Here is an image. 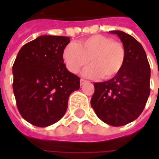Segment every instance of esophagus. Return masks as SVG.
<instances>
[{"mask_svg": "<svg viewBox=\"0 0 159 159\" xmlns=\"http://www.w3.org/2000/svg\"><path fill=\"white\" fill-rule=\"evenodd\" d=\"M88 83V81H86V80H84V79L80 80V84H81L82 86H83L84 83Z\"/></svg>", "mask_w": 159, "mask_h": 159, "instance_id": "esophagus-1", "label": "esophagus"}]
</instances>
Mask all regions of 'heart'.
Here are the masks:
<instances>
[{"label":"heart","instance_id":"b5f03b06","mask_svg":"<svg viewBox=\"0 0 159 159\" xmlns=\"http://www.w3.org/2000/svg\"><path fill=\"white\" fill-rule=\"evenodd\" d=\"M63 60L66 68L74 74L79 72L89 61L92 65L83 70V76L110 79L123 68L125 49L110 37L95 35L77 44L69 43L63 51Z\"/></svg>","mask_w":159,"mask_h":159}]
</instances>
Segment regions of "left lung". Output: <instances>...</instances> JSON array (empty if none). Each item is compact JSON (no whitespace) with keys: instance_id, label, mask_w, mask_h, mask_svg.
<instances>
[{"instance_id":"1","label":"left lung","mask_w":159,"mask_h":159,"mask_svg":"<svg viewBox=\"0 0 159 159\" xmlns=\"http://www.w3.org/2000/svg\"><path fill=\"white\" fill-rule=\"evenodd\" d=\"M125 49L123 68L113 78L93 83L91 107L97 117L111 126L125 125L140 116L150 94L151 69L140 42L121 30H112Z\"/></svg>"}]
</instances>
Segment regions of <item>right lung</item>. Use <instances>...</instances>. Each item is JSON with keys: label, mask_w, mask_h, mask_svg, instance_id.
<instances>
[{"label": "right lung", "mask_w": 159, "mask_h": 159, "mask_svg": "<svg viewBox=\"0 0 159 159\" xmlns=\"http://www.w3.org/2000/svg\"><path fill=\"white\" fill-rule=\"evenodd\" d=\"M70 37L43 35L19 50L12 66V89L19 113L37 127L57 123L65 115L80 78L66 69L63 51Z\"/></svg>", "instance_id": "1"}]
</instances>
